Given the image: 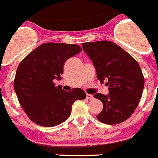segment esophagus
<instances>
[{
  "label": "esophagus",
  "mask_w": 158,
  "mask_h": 158,
  "mask_svg": "<svg viewBox=\"0 0 158 158\" xmlns=\"http://www.w3.org/2000/svg\"><path fill=\"white\" fill-rule=\"evenodd\" d=\"M86 98H87V99L92 100V99H94V96H93V95L89 94H86Z\"/></svg>",
  "instance_id": "esophagus-1"
}]
</instances>
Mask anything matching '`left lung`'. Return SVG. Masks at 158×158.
<instances>
[{
    "label": "left lung",
    "mask_w": 158,
    "mask_h": 158,
    "mask_svg": "<svg viewBox=\"0 0 158 158\" xmlns=\"http://www.w3.org/2000/svg\"><path fill=\"white\" fill-rule=\"evenodd\" d=\"M82 48L94 65L98 79L106 81L109 86L107 95H94L103 104L97 118L106 124L127 120L137 107L144 89V78L139 64L110 41L83 43Z\"/></svg>",
    "instance_id": "8db88e82"
}]
</instances>
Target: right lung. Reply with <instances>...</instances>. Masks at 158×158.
<instances>
[{
  "instance_id": "right-lung-1",
  "label": "right lung",
  "mask_w": 158,
  "mask_h": 158,
  "mask_svg": "<svg viewBox=\"0 0 158 158\" xmlns=\"http://www.w3.org/2000/svg\"><path fill=\"white\" fill-rule=\"evenodd\" d=\"M81 52L76 44L47 43L25 57L17 69L14 87L19 103L30 119L44 127H54L64 122L76 100L86 94L80 88L71 91L56 86L60 80L64 64Z\"/></svg>"
}]
</instances>
